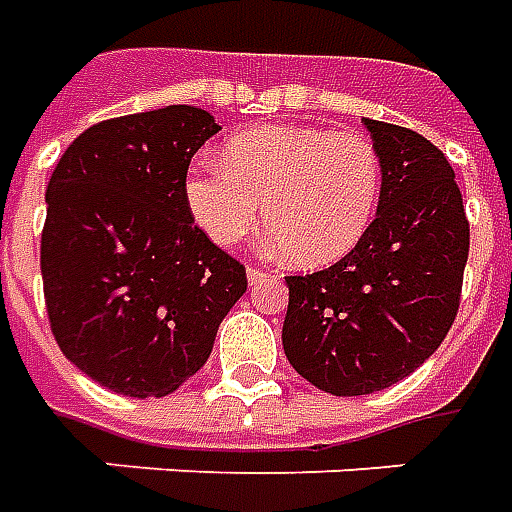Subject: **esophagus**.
<instances>
[{
  "label": "esophagus",
  "mask_w": 512,
  "mask_h": 512,
  "mask_svg": "<svg viewBox=\"0 0 512 512\" xmlns=\"http://www.w3.org/2000/svg\"><path fill=\"white\" fill-rule=\"evenodd\" d=\"M267 278H270V273H267V270H262V267H248V284L250 286L264 284Z\"/></svg>",
  "instance_id": "1"
}]
</instances>
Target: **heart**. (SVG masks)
<instances>
[{
	"label": "heart",
	"mask_w": 512,
	"mask_h": 512,
	"mask_svg": "<svg viewBox=\"0 0 512 512\" xmlns=\"http://www.w3.org/2000/svg\"><path fill=\"white\" fill-rule=\"evenodd\" d=\"M383 162L353 132L322 126H262L228 140L226 159L187 170L192 220L217 245H237L264 226L284 256L322 267L347 256L378 212Z\"/></svg>",
	"instance_id": "obj_1"
}]
</instances>
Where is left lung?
I'll use <instances>...</instances> for the list:
<instances>
[{"label":"left lung","instance_id":"obj_1","mask_svg":"<svg viewBox=\"0 0 512 512\" xmlns=\"http://www.w3.org/2000/svg\"><path fill=\"white\" fill-rule=\"evenodd\" d=\"M364 126L383 162L378 215L328 270L286 278V358L336 397L389 389L436 353L469 259V220L447 157L405 126Z\"/></svg>","mask_w":512,"mask_h":512}]
</instances>
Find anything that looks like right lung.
Instances as JSON below:
<instances>
[{
  "label": "right lung",
  "mask_w": 512,
  "mask_h": 512,
  "mask_svg": "<svg viewBox=\"0 0 512 512\" xmlns=\"http://www.w3.org/2000/svg\"><path fill=\"white\" fill-rule=\"evenodd\" d=\"M217 132L187 104L101 121L65 148L46 187L54 339L123 397H165L192 378L248 289L245 267L195 226L184 195L192 154Z\"/></svg>",
  "instance_id": "obj_1"
}]
</instances>
